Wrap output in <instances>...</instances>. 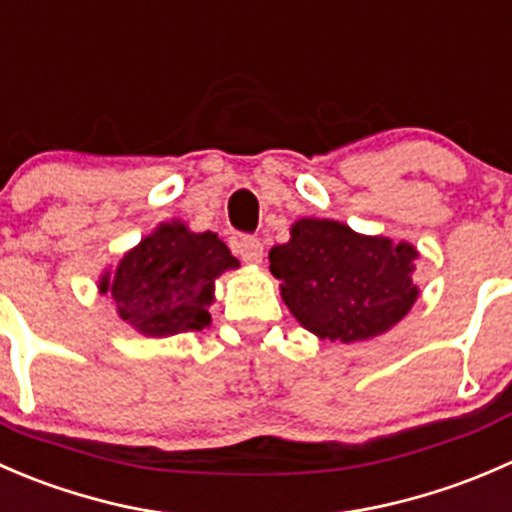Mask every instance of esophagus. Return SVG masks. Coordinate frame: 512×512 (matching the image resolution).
I'll return each mask as SVG.
<instances>
[{"label":"esophagus","instance_id":"34e87169","mask_svg":"<svg viewBox=\"0 0 512 512\" xmlns=\"http://www.w3.org/2000/svg\"><path fill=\"white\" fill-rule=\"evenodd\" d=\"M234 251L239 254L241 261L246 263H261L263 258V244L256 236H241V239H236Z\"/></svg>","mask_w":512,"mask_h":512}]
</instances>
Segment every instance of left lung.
<instances>
[{
	"mask_svg": "<svg viewBox=\"0 0 512 512\" xmlns=\"http://www.w3.org/2000/svg\"><path fill=\"white\" fill-rule=\"evenodd\" d=\"M416 246L356 234L331 219H298L268 251L281 298L306 331L328 341H368L396 326L418 298Z\"/></svg>",
	"mask_w": 512,
	"mask_h": 512,
	"instance_id": "8db88e82",
	"label": "left lung"
}]
</instances>
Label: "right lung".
I'll list each match as a JSON object with an SVG mask.
<instances>
[{"instance_id":"1","label":"right lung","mask_w":512,"mask_h":512,"mask_svg":"<svg viewBox=\"0 0 512 512\" xmlns=\"http://www.w3.org/2000/svg\"><path fill=\"white\" fill-rule=\"evenodd\" d=\"M229 268L239 261L219 236L169 221L126 251L116 271L101 276L99 291L111 293L121 321L141 336L166 338L209 326L214 281Z\"/></svg>"}]
</instances>
